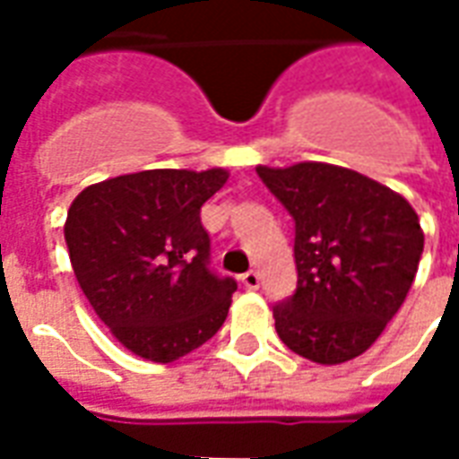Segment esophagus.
<instances>
[{
	"instance_id": "esophagus-1",
	"label": "esophagus",
	"mask_w": 459,
	"mask_h": 459,
	"mask_svg": "<svg viewBox=\"0 0 459 459\" xmlns=\"http://www.w3.org/2000/svg\"><path fill=\"white\" fill-rule=\"evenodd\" d=\"M240 282H243V285H246L248 290H258L260 275L255 273V270H248V273H243V275H240Z\"/></svg>"
}]
</instances>
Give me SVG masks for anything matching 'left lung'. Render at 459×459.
I'll use <instances>...</instances> for the list:
<instances>
[{
  "label": "left lung",
  "instance_id": "8db88e82",
  "mask_svg": "<svg viewBox=\"0 0 459 459\" xmlns=\"http://www.w3.org/2000/svg\"><path fill=\"white\" fill-rule=\"evenodd\" d=\"M295 219L298 290L273 307L295 354L334 366L364 354L403 305L423 255L413 206L337 164L255 167Z\"/></svg>",
  "mask_w": 459,
  "mask_h": 459
}]
</instances>
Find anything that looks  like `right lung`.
Segmentation results:
<instances>
[{"label":"right lung","instance_id":"1","mask_svg":"<svg viewBox=\"0 0 459 459\" xmlns=\"http://www.w3.org/2000/svg\"><path fill=\"white\" fill-rule=\"evenodd\" d=\"M229 171L147 169L85 186L64 233L75 280L134 356L171 364L226 322L236 280L209 268L201 206Z\"/></svg>","mask_w":459,"mask_h":459}]
</instances>
